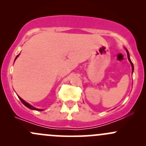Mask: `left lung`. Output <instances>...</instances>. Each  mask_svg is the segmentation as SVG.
I'll use <instances>...</instances> for the list:
<instances>
[{
  "label": "left lung",
  "instance_id": "1",
  "mask_svg": "<svg viewBox=\"0 0 146 146\" xmlns=\"http://www.w3.org/2000/svg\"><path fill=\"white\" fill-rule=\"evenodd\" d=\"M126 52H127V56H128V59H129V62H130V63H131V67H132V73H133V63L131 62V59H130V57H129V51H128V50L126 49Z\"/></svg>",
  "mask_w": 146,
  "mask_h": 146
}]
</instances>
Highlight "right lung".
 Wrapping results in <instances>:
<instances>
[{
  "instance_id": "obj_1",
  "label": "right lung",
  "mask_w": 146,
  "mask_h": 146,
  "mask_svg": "<svg viewBox=\"0 0 146 146\" xmlns=\"http://www.w3.org/2000/svg\"><path fill=\"white\" fill-rule=\"evenodd\" d=\"M19 55H20V54H18V55L17 56H16V58H15V61L16 60V58H17V57L19 56ZM18 98H20V101L22 102H23V104H24V105H25L26 107H28V108L29 109H30V110H36V111H43V110H40V109H37V108H36V107H34L33 106H32L31 105V104H28L27 102H26L25 101V100H23V99H22L21 98H20V97L18 96Z\"/></svg>"
}]
</instances>
